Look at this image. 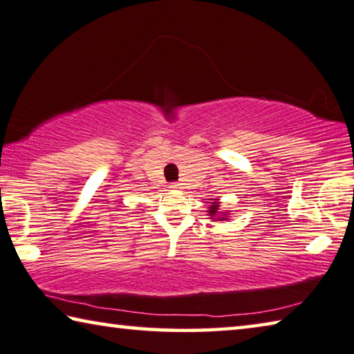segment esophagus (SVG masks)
<instances>
[{"mask_svg":"<svg viewBox=\"0 0 354 354\" xmlns=\"http://www.w3.org/2000/svg\"><path fill=\"white\" fill-rule=\"evenodd\" d=\"M171 188H172V189H178V188H180V183L174 182V183H171Z\"/></svg>","mask_w":354,"mask_h":354,"instance_id":"esophagus-1","label":"esophagus"}]
</instances>
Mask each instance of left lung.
Here are the masks:
<instances>
[{
    "label": "left lung",
    "instance_id": "1",
    "mask_svg": "<svg viewBox=\"0 0 354 354\" xmlns=\"http://www.w3.org/2000/svg\"><path fill=\"white\" fill-rule=\"evenodd\" d=\"M208 201H212V199H208ZM219 204H221L219 199H213V202H210V205L207 207L208 216H210V219H215V221H227L230 213L219 210Z\"/></svg>",
    "mask_w": 354,
    "mask_h": 354
}]
</instances>
